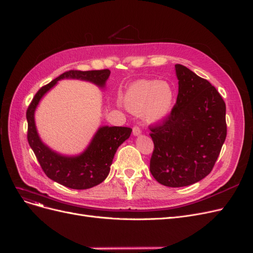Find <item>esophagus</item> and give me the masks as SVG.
<instances>
[{"label": "esophagus", "instance_id": "obj_1", "mask_svg": "<svg viewBox=\"0 0 253 253\" xmlns=\"http://www.w3.org/2000/svg\"><path fill=\"white\" fill-rule=\"evenodd\" d=\"M141 128H139L138 126H134L133 127V129H132V133H133V135H135V136H137V135H139L141 134Z\"/></svg>", "mask_w": 253, "mask_h": 253}]
</instances>
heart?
Returning <instances> with one entry per match:
<instances>
[{
    "label": "heart",
    "mask_w": 253,
    "mask_h": 253,
    "mask_svg": "<svg viewBox=\"0 0 253 253\" xmlns=\"http://www.w3.org/2000/svg\"><path fill=\"white\" fill-rule=\"evenodd\" d=\"M174 100L171 84L165 81L139 80L125 93L126 107L135 115L145 114L148 122H158L170 114Z\"/></svg>",
    "instance_id": "1"
}]
</instances>
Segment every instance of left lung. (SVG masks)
<instances>
[{"label":"left lung","mask_w":253,"mask_h":253,"mask_svg":"<svg viewBox=\"0 0 253 253\" xmlns=\"http://www.w3.org/2000/svg\"><path fill=\"white\" fill-rule=\"evenodd\" d=\"M178 96L170 115L150 126L156 181L180 188L207 177L225 142L226 106L216 87L184 65L175 64Z\"/></svg>","instance_id":"obj_1"}]
</instances>
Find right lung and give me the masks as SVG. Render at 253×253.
I'll return each mask as SVG.
<instances>
[{
	"label": "right lung",
	"mask_w": 253,
	"mask_h": 253,
	"mask_svg": "<svg viewBox=\"0 0 253 253\" xmlns=\"http://www.w3.org/2000/svg\"><path fill=\"white\" fill-rule=\"evenodd\" d=\"M109 70L99 71H68L59 77L42 86L27 109L28 143L33 150L44 174L50 179L67 188L74 190H85L104 181L109 174L118 148L131 134L132 129L128 127L102 126L93 135L87 148L81 154L67 156L53 151L44 145L37 133L34 112L42 98L59 80L79 79L89 81L99 87H104L109 77Z\"/></svg>",
	"instance_id": "1"
}]
</instances>
